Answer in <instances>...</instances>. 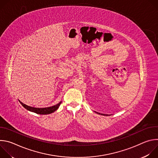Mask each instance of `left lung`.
I'll return each mask as SVG.
<instances>
[{
  "instance_id": "8db88e82",
  "label": "left lung",
  "mask_w": 158,
  "mask_h": 158,
  "mask_svg": "<svg viewBox=\"0 0 158 158\" xmlns=\"http://www.w3.org/2000/svg\"><path fill=\"white\" fill-rule=\"evenodd\" d=\"M98 114H101V115H103V116H107V114H100V113H99V112H97Z\"/></svg>"
}]
</instances>
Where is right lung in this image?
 I'll list each match as a JSON object with an SVG mask.
<instances>
[{
    "label": "right lung",
    "mask_w": 158,
    "mask_h": 158,
    "mask_svg": "<svg viewBox=\"0 0 158 158\" xmlns=\"http://www.w3.org/2000/svg\"><path fill=\"white\" fill-rule=\"evenodd\" d=\"M19 101L20 102V103L22 104V106H23L25 109H26L27 110L35 112L36 114H49L51 113H52L54 111H56L59 107V106L61 104V101L60 102H59L58 104H57L56 105H54L53 106H51V107H44V108H37V107H31V106H29L24 103H22V102H20L19 100Z\"/></svg>",
    "instance_id": "add662e5"
}]
</instances>
